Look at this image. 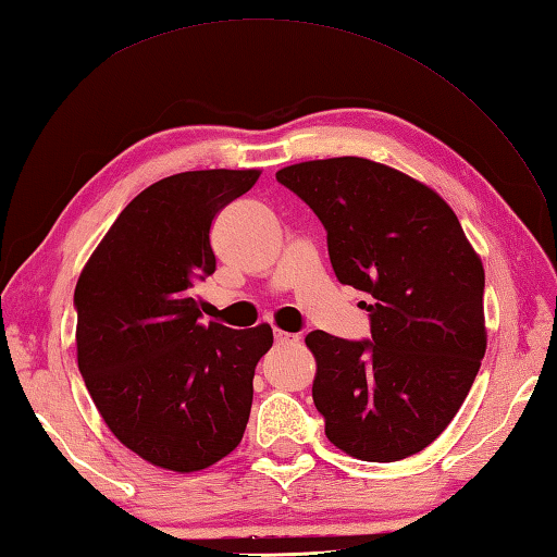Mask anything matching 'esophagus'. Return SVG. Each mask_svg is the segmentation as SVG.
I'll list each match as a JSON object with an SVG mask.
<instances>
[{"label":"esophagus","mask_w":557,"mask_h":557,"mask_svg":"<svg viewBox=\"0 0 557 557\" xmlns=\"http://www.w3.org/2000/svg\"><path fill=\"white\" fill-rule=\"evenodd\" d=\"M299 339H301L299 335L285 333V330H275V342H277V345H297Z\"/></svg>","instance_id":"1"}]
</instances>
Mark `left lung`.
Segmentation results:
<instances>
[{"label":"left lung","instance_id":"1","mask_svg":"<svg viewBox=\"0 0 557 557\" xmlns=\"http://www.w3.org/2000/svg\"><path fill=\"white\" fill-rule=\"evenodd\" d=\"M327 232L342 285L369 294L371 337L313 330V405L327 441L363 461L417 455L455 419L486 354L481 258L429 186L363 158L277 172Z\"/></svg>","mask_w":557,"mask_h":557}]
</instances>
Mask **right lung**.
Listing matches in <instances>:
<instances>
[{
    "mask_svg": "<svg viewBox=\"0 0 557 557\" xmlns=\"http://www.w3.org/2000/svg\"><path fill=\"white\" fill-rule=\"evenodd\" d=\"M258 174L182 172L148 186L78 277V371L110 431L156 467L206 469L244 437L272 330L203 323L194 287L215 272L212 220Z\"/></svg>",
    "mask_w": 557,
    "mask_h": 557,
    "instance_id": "1",
    "label": "right lung"
}]
</instances>
